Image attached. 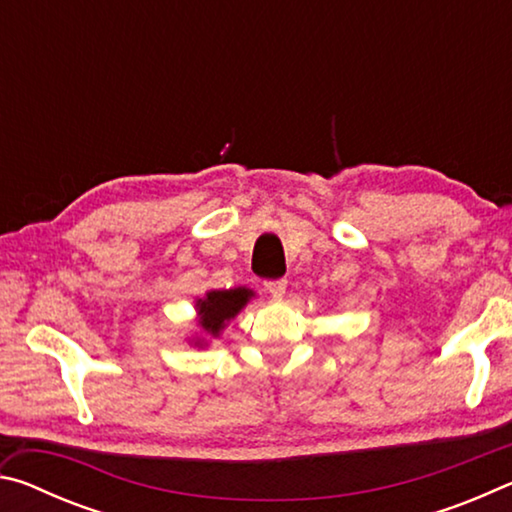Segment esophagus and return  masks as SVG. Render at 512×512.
Here are the masks:
<instances>
[{"label":"esophagus","mask_w":512,"mask_h":512,"mask_svg":"<svg viewBox=\"0 0 512 512\" xmlns=\"http://www.w3.org/2000/svg\"><path fill=\"white\" fill-rule=\"evenodd\" d=\"M264 287L273 298H282L284 291H287V280H268L264 282Z\"/></svg>","instance_id":"34e87169"}]
</instances>
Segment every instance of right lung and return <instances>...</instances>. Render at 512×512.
Instances as JSON below:
<instances>
[{
	"label": "right lung",
	"instance_id": "add662e5",
	"mask_svg": "<svg viewBox=\"0 0 512 512\" xmlns=\"http://www.w3.org/2000/svg\"><path fill=\"white\" fill-rule=\"evenodd\" d=\"M253 298V291L246 287L237 289H223V291H207L205 298L196 300L198 311V325L203 327L205 334L219 336L221 329L235 318L246 302ZM196 345H203L196 341Z\"/></svg>",
	"mask_w": 512,
	"mask_h": 512
}]
</instances>
